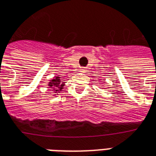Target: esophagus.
<instances>
[{
	"instance_id": "obj_1",
	"label": "esophagus",
	"mask_w": 156,
	"mask_h": 156,
	"mask_svg": "<svg viewBox=\"0 0 156 156\" xmlns=\"http://www.w3.org/2000/svg\"><path fill=\"white\" fill-rule=\"evenodd\" d=\"M83 71H84L83 68H80V69H79V72H83Z\"/></svg>"
}]
</instances>
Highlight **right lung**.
Wrapping results in <instances>:
<instances>
[{"instance_id":"add662e5","label":"right lung","mask_w":156,"mask_h":156,"mask_svg":"<svg viewBox=\"0 0 156 156\" xmlns=\"http://www.w3.org/2000/svg\"><path fill=\"white\" fill-rule=\"evenodd\" d=\"M64 85V82L63 83L62 82L61 77L54 76V78L49 81L48 86L50 88H51V91L54 92L55 94L53 95H58V93L62 92V90L63 89V88H64L63 86Z\"/></svg>"}]
</instances>
